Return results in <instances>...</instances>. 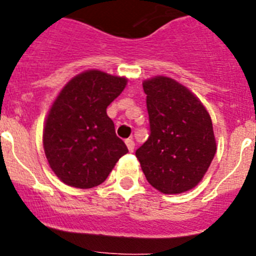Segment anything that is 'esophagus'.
<instances>
[{
  "label": "esophagus",
  "instance_id": "34e87169",
  "mask_svg": "<svg viewBox=\"0 0 256 256\" xmlns=\"http://www.w3.org/2000/svg\"><path fill=\"white\" fill-rule=\"evenodd\" d=\"M126 146H128V152H132L134 148H136V144H134V140L132 138H128V140H126Z\"/></svg>",
  "mask_w": 256,
  "mask_h": 256
}]
</instances>
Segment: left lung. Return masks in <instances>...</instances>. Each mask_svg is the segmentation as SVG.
Listing matches in <instances>:
<instances>
[{"instance_id":"8db88e82","label":"left lung","mask_w":256,"mask_h":256,"mask_svg":"<svg viewBox=\"0 0 256 256\" xmlns=\"http://www.w3.org/2000/svg\"><path fill=\"white\" fill-rule=\"evenodd\" d=\"M150 136L136 152L148 182L164 194L194 188L216 152L211 116L199 98L172 78L144 81Z\"/></svg>"}]
</instances>
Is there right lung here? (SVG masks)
Wrapping results in <instances>:
<instances>
[{
  "label": "right lung",
  "instance_id": "obj_1",
  "mask_svg": "<svg viewBox=\"0 0 256 256\" xmlns=\"http://www.w3.org/2000/svg\"><path fill=\"white\" fill-rule=\"evenodd\" d=\"M126 85V77L86 70L72 78L54 100L42 140L50 168L68 186H98L128 152L106 112Z\"/></svg>",
  "mask_w": 256,
  "mask_h": 256
}]
</instances>
